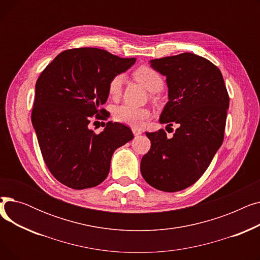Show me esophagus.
Instances as JSON below:
<instances>
[{
    "mask_svg": "<svg viewBox=\"0 0 260 260\" xmlns=\"http://www.w3.org/2000/svg\"><path fill=\"white\" fill-rule=\"evenodd\" d=\"M132 132H133L134 136H139V135H141V131L138 129V128H136V127L132 128Z\"/></svg>",
    "mask_w": 260,
    "mask_h": 260,
    "instance_id": "esophagus-1",
    "label": "esophagus"
}]
</instances>
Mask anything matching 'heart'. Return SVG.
<instances>
[{
  "label": "heart",
  "instance_id": "heart-1",
  "mask_svg": "<svg viewBox=\"0 0 260 260\" xmlns=\"http://www.w3.org/2000/svg\"><path fill=\"white\" fill-rule=\"evenodd\" d=\"M134 77L148 91L158 92L163 88V79L161 75L149 66H140L134 72ZM124 77L116 75L108 83V93L112 98L120 97ZM149 117V111L143 107H135L128 104H122L114 109V118L121 123L129 126L139 127L145 119Z\"/></svg>",
  "mask_w": 260,
  "mask_h": 260
}]
</instances>
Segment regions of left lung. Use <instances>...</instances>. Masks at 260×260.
Returning a JSON list of instances; mask_svg holds the SVG:
<instances>
[{"instance_id":"obj_1","label":"left lung","mask_w":260,"mask_h":260,"mask_svg":"<svg viewBox=\"0 0 260 260\" xmlns=\"http://www.w3.org/2000/svg\"><path fill=\"white\" fill-rule=\"evenodd\" d=\"M167 77L169 101L160 123L179 124L167 137L165 129L145 133L151 149L142 157L144 180L163 192L194 184L222 144L230 98L221 72L197 54L184 52L149 61Z\"/></svg>"}]
</instances>
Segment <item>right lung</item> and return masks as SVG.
I'll return each mask as SVG.
<instances>
[{"instance_id": "right-lung-1", "label": "right lung", "mask_w": 260, "mask_h": 260, "mask_svg": "<svg viewBox=\"0 0 260 260\" xmlns=\"http://www.w3.org/2000/svg\"><path fill=\"white\" fill-rule=\"evenodd\" d=\"M135 58L104 49H68L53 59L36 83L31 122L49 172L62 184L93 187L105 180L116 149L134 138L129 127L108 121L100 134L88 128L108 98V83L124 73ZM105 125V123H104Z\"/></svg>"}]
</instances>
